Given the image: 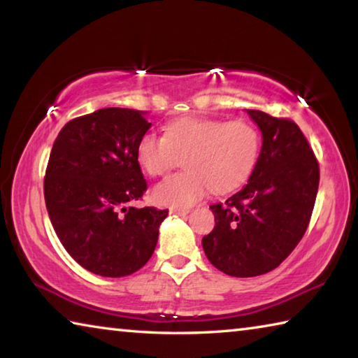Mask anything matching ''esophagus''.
Masks as SVG:
<instances>
[{"label":"esophagus","instance_id":"esophagus-1","mask_svg":"<svg viewBox=\"0 0 358 358\" xmlns=\"http://www.w3.org/2000/svg\"><path fill=\"white\" fill-rule=\"evenodd\" d=\"M189 208H178V207H172L171 208V213H173V215H180V216H183V215H187L189 213Z\"/></svg>","mask_w":358,"mask_h":358}]
</instances>
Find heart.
<instances>
[{
  "instance_id": "heart-1",
  "label": "heart",
  "mask_w": 358,
  "mask_h": 358,
  "mask_svg": "<svg viewBox=\"0 0 358 358\" xmlns=\"http://www.w3.org/2000/svg\"><path fill=\"white\" fill-rule=\"evenodd\" d=\"M260 147L262 137L250 121L181 118L167 126L164 136H142L137 159L151 177H162L185 159L187 171L161 181L153 197L169 207H189L210 187L226 194L243 185L257 164Z\"/></svg>"
}]
</instances>
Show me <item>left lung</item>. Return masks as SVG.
<instances>
[{"label": "left lung", "mask_w": 358, "mask_h": 358, "mask_svg": "<svg viewBox=\"0 0 358 358\" xmlns=\"http://www.w3.org/2000/svg\"><path fill=\"white\" fill-rule=\"evenodd\" d=\"M246 112L262 132L259 161L243 189L210 205L216 226L202 238L210 262L235 278L268 273L295 250L319 187V162L299 126Z\"/></svg>", "instance_id": "8db88e82"}]
</instances>
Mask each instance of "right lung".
<instances>
[{"label":"right lung","instance_id":"1","mask_svg":"<svg viewBox=\"0 0 358 358\" xmlns=\"http://www.w3.org/2000/svg\"><path fill=\"white\" fill-rule=\"evenodd\" d=\"M150 126L145 112L108 107L71 120L53 143L48 216L64 250L94 275H132L156 248L169 210L129 207L147 191L137 143Z\"/></svg>","mask_w":358,"mask_h":358}]
</instances>
